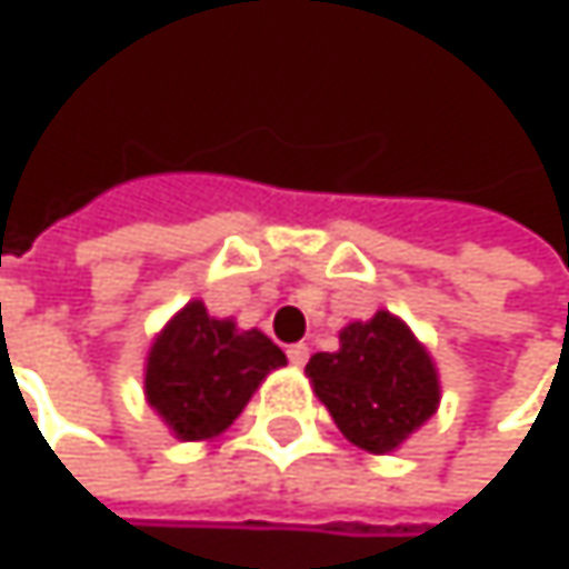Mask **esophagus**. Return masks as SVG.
Masks as SVG:
<instances>
[{
  "mask_svg": "<svg viewBox=\"0 0 569 569\" xmlns=\"http://www.w3.org/2000/svg\"><path fill=\"white\" fill-rule=\"evenodd\" d=\"M308 358H311L308 345H291V348H288V361H291L295 368H305V365H308Z\"/></svg>",
  "mask_w": 569,
  "mask_h": 569,
  "instance_id": "esophagus-1",
  "label": "esophagus"
}]
</instances>
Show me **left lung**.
Segmentation results:
<instances>
[{"label": "left lung", "instance_id": "obj_1", "mask_svg": "<svg viewBox=\"0 0 569 569\" xmlns=\"http://www.w3.org/2000/svg\"><path fill=\"white\" fill-rule=\"evenodd\" d=\"M338 351H318L305 375L338 430L368 453L398 450L437 415V365L391 311L351 321Z\"/></svg>", "mask_w": 569, "mask_h": 569}]
</instances>
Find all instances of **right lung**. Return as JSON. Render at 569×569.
<instances>
[{
  "label": "right lung",
  "mask_w": 569,
  "mask_h": 569,
  "mask_svg": "<svg viewBox=\"0 0 569 569\" xmlns=\"http://www.w3.org/2000/svg\"><path fill=\"white\" fill-rule=\"evenodd\" d=\"M284 365V351L268 335L241 331L234 318H211L194 298L148 348L144 401L178 440H211Z\"/></svg>",
  "instance_id": "right-lung-1"
}]
</instances>
